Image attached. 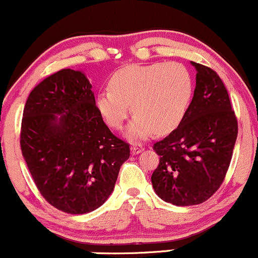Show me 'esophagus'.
Here are the masks:
<instances>
[{
	"mask_svg": "<svg viewBox=\"0 0 258 258\" xmlns=\"http://www.w3.org/2000/svg\"><path fill=\"white\" fill-rule=\"evenodd\" d=\"M144 150V146L141 145V144H133V146H132V152L134 155H138V154H140L141 151Z\"/></svg>",
	"mask_w": 258,
	"mask_h": 258,
	"instance_id": "esophagus-1",
	"label": "esophagus"
}]
</instances>
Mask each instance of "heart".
Instances as JSON below:
<instances>
[{
    "label": "heart",
    "mask_w": 258,
    "mask_h": 258,
    "mask_svg": "<svg viewBox=\"0 0 258 258\" xmlns=\"http://www.w3.org/2000/svg\"><path fill=\"white\" fill-rule=\"evenodd\" d=\"M192 93V75L183 63L128 65L115 71L110 88L99 92L97 107L108 125L120 129L133 104L137 115L128 135L143 140L154 132L167 134L176 129L183 120Z\"/></svg>",
    "instance_id": "heart-1"
}]
</instances>
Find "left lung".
Listing matches in <instances>:
<instances>
[{"instance_id": "1", "label": "left lung", "mask_w": 258, "mask_h": 258, "mask_svg": "<svg viewBox=\"0 0 258 258\" xmlns=\"http://www.w3.org/2000/svg\"><path fill=\"white\" fill-rule=\"evenodd\" d=\"M196 68V88L183 120L154 144L160 163L151 176L156 195L174 206L201 204L223 183L237 138L228 90L208 66Z\"/></svg>"}]
</instances>
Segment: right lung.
<instances>
[{
	"mask_svg": "<svg viewBox=\"0 0 258 258\" xmlns=\"http://www.w3.org/2000/svg\"><path fill=\"white\" fill-rule=\"evenodd\" d=\"M91 88L82 71H57L33 88L22 119V155L34 183L69 214L101 207L130 156L129 144L103 121Z\"/></svg>",
	"mask_w": 258,
	"mask_h": 258,
	"instance_id": "right-lung-1",
	"label": "right lung"
}]
</instances>
